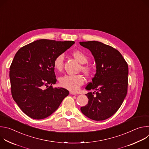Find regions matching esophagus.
Here are the masks:
<instances>
[{"instance_id":"obj_1","label":"esophagus","mask_w":149,"mask_h":149,"mask_svg":"<svg viewBox=\"0 0 149 149\" xmlns=\"http://www.w3.org/2000/svg\"><path fill=\"white\" fill-rule=\"evenodd\" d=\"M70 94H72V95H76L77 94V93L75 92H74V91H70Z\"/></svg>"}]
</instances>
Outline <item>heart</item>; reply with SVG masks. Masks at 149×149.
I'll use <instances>...</instances> for the list:
<instances>
[{"instance_id":"heart-1","label":"heart","mask_w":149,"mask_h":149,"mask_svg":"<svg viewBox=\"0 0 149 149\" xmlns=\"http://www.w3.org/2000/svg\"><path fill=\"white\" fill-rule=\"evenodd\" d=\"M73 57L81 64H86L88 61V57L82 52L79 50H75L72 52ZM64 55L61 54L57 55L54 60V67L55 70L61 71L63 67ZM82 71L86 74L90 73V68L88 66H81ZM84 84V79L80 75H64L60 78V86L70 91H77Z\"/></svg>"}]
</instances>
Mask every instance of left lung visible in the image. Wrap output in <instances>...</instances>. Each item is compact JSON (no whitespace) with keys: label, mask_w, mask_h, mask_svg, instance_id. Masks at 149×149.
<instances>
[{"label":"left lung","mask_w":149,"mask_h":149,"mask_svg":"<svg viewBox=\"0 0 149 149\" xmlns=\"http://www.w3.org/2000/svg\"><path fill=\"white\" fill-rule=\"evenodd\" d=\"M79 44L91 51L96 63L92 82L86 87L95 90V95L91 92L86 94L88 104L81 107V111L91 120H106L117 112L127 95L128 65L118 51L102 42H79Z\"/></svg>","instance_id":"8db88e82"}]
</instances>
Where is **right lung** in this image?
Here are the masks:
<instances>
[{
	"label": "right lung",
	"instance_id": "add662e5",
	"mask_svg": "<svg viewBox=\"0 0 149 149\" xmlns=\"http://www.w3.org/2000/svg\"><path fill=\"white\" fill-rule=\"evenodd\" d=\"M74 44V41L39 39L21 48L15 54L9 72L12 95L29 117H48L68 95L67 90L52 86L56 82L54 60Z\"/></svg>",
	"mask_w": 149,
	"mask_h": 149
}]
</instances>
